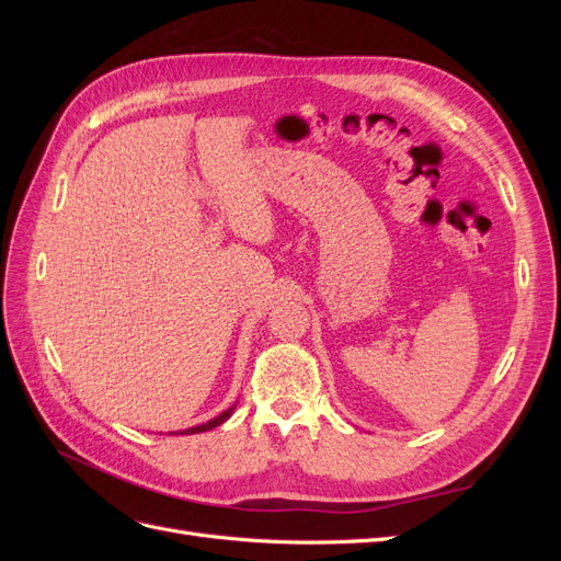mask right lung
I'll use <instances>...</instances> for the list:
<instances>
[{
  "mask_svg": "<svg viewBox=\"0 0 561 561\" xmlns=\"http://www.w3.org/2000/svg\"><path fill=\"white\" fill-rule=\"evenodd\" d=\"M233 410H236V404L233 407H229V410L227 412H222V414H219V416H215V419H210L208 423H201V426H194V428H190V431H182L184 435L186 433H206V431H210V428H215V426H219V423H225L231 414H233Z\"/></svg>",
  "mask_w": 561,
  "mask_h": 561,
  "instance_id": "add662e5",
  "label": "right lung"
}]
</instances>
